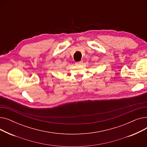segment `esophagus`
Wrapping results in <instances>:
<instances>
[{
	"label": "esophagus",
	"mask_w": 147,
	"mask_h": 147,
	"mask_svg": "<svg viewBox=\"0 0 147 147\" xmlns=\"http://www.w3.org/2000/svg\"><path fill=\"white\" fill-rule=\"evenodd\" d=\"M83 63V61H78V62H76V64H82Z\"/></svg>",
	"instance_id": "34e87169"
}]
</instances>
